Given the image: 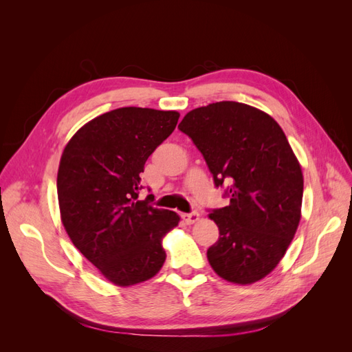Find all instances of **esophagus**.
<instances>
[{
	"label": "esophagus",
	"mask_w": 352,
	"mask_h": 352,
	"mask_svg": "<svg viewBox=\"0 0 352 352\" xmlns=\"http://www.w3.org/2000/svg\"><path fill=\"white\" fill-rule=\"evenodd\" d=\"M182 219H184V221L186 223V225H192V223H195L199 219V212L198 211L185 212V214H182Z\"/></svg>",
	"instance_id": "obj_1"
}]
</instances>
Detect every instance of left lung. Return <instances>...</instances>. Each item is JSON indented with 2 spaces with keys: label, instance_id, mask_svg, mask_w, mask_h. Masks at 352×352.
Here are the masks:
<instances>
[{
  "label": "left lung",
  "instance_id": "left-lung-1",
  "mask_svg": "<svg viewBox=\"0 0 352 352\" xmlns=\"http://www.w3.org/2000/svg\"><path fill=\"white\" fill-rule=\"evenodd\" d=\"M204 157L229 204L212 208L219 241L207 250L220 278L254 283L279 264L301 219L304 180L282 127L251 105L220 101L179 124Z\"/></svg>",
  "mask_w": 352,
  "mask_h": 352
}]
</instances>
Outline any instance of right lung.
I'll return each mask as SVG.
<instances>
[{
	"label": "right lung",
	"instance_id": "right-lung-1",
	"mask_svg": "<svg viewBox=\"0 0 352 352\" xmlns=\"http://www.w3.org/2000/svg\"><path fill=\"white\" fill-rule=\"evenodd\" d=\"M177 111L122 107L74 133L61 155L57 194L61 221L83 257L105 279L131 286L162 269V239L177 226L175 211L138 199L145 162L175 131Z\"/></svg>",
	"mask_w": 352,
	"mask_h": 352
}]
</instances>
